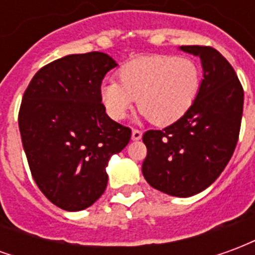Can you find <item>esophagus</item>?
Masks as SVG:
<instances>
[{
	"instance_id": "esophagus-1",
	"label": "esophagus",
	"mask_w": 255,
	"mask_h": 255,
	"mask_svg": "<svg viewBox=\"0 0 255 255\" xmlns=\"http://www.w3.org/2000/svg\"><path fill=\"white\" fill-rule=\"evenodd\" d=\"M142 138V132L139 129H132V139L133 140H139Z\"/></svg>"
}]
</instances>
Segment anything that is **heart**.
I'll use <instances>...</instances> for the list:
<instances>
[{
    "mask_svg": "<svg viewBox=\"0 0 255 255\" xmlns=\"http://www.w3.org/2000/svg\"><path fill=\"white\" fill-rule=\"evenodd\" d=\"M119 81L109 80L101 87L108 115L122 120L138 100L139 112L151 124L164 127L182 119L195 102L202 72L190 57L149 56L123 65Z\"/></svg>",
    "mask_w": 255,
    "mask_h": 255,
    "instance_id": "b5f03b06",
    "label": "heart"
}]
</instances>
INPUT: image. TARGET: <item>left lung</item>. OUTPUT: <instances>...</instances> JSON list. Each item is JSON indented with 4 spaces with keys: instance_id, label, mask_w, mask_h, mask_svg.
<instances>
[{
    "instance_id": "left-lung-1",
    "label": "left lung",
    "mask_w": 255,
    "mask_h": 255,
    "mask_svg": "<svg viewBox=\"0 0 255 255\" xmlns=\"http://www.w3.org/2000/svg\"><path fill=\"white\" fill-rule=\"evenodd\" d=\"M180 49L201 58V90L182 119L143 133L147 155L142 173L155 190L187 198L208 188L230 162L241 131L243 87L216 49L197 45Z\"/></svg>"
}]
</instances>
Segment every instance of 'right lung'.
<instances>
[{
    "mask_svg": "<svg viewBox=\"0 0 255 255\" xmlns=\"http://www.w3.org/2000/svg\"><path fill=\"white\" fill-rule=\"evenodd\" d=\"M116 61L101 52L69 54L42 67L24 91L19 128L31 175L58 208L79 212L104 194L106 166L131 139L101 102Z\"/></svg>",
    "mask_w": 255,
    "mask_h": 255,
    "instance_id": "right-lung-1",
    "label": "right lung"
}]
</instances>
